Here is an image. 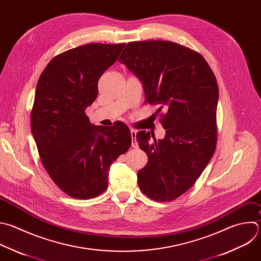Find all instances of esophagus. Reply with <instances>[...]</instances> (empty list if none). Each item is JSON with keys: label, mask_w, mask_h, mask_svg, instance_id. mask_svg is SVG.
Returning a JSON list of instances; mask_svg holds the SVG:
<instances>
[{"label": "esophagus", "mask_w": 261, "mask_h": 261, "mask_svg": "<svg viewBox=\"0 0 261 261\" xmlns=\"http://www.w3.org/2000/svg\"><path fill=\"white\" fill-rule=\"evenodd\" d=\"M136 131L131 130V137H132V147H138V142L136 141Z\"/></svg>", "instance_id": "obj_1"}]
</instances>
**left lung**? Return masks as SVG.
<instances>
[{
  "label": "left lung",
  "mask_w": 261,
  "mask_h": 261,
  "mask_svg": "<svg viewBox=\"0 0 261 261\" xmlns=\"http://www.w3.org/2000/svg\"><path fill=\"white\" fill-rule=\"evenodd\" d=\"M119 61L142 83L145 102L164 111L163 139L145 130L136 134L148 156L138 186L154 201H173L195 185L215 151L216 77L201 54L168 41L131 42Z\"/></svg>",
  "instance_id": "1"
}]
</instances>
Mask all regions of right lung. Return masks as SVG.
Listing matches in <instances>:
<instances>
[{
    "instance_id": "add662e5",
    "label": "right lung",
    "mask_w": 261,
    "mask_h": 261,
    "mask_svg": "<svg viewBox=\"0 0 261 261\" xmlns=\"http://www.w3.org/2000/svg\"><path fill=\"white\" fill-rule=\"evenodd\" d=\"M125 44H87L54 57L43 70L32 111V133L54 184L74 199H91L109 186L110 167L132 142L122 122L94 126L85 111L97 97L98 80Z\"/></svg>"
}]
</instances>
